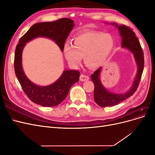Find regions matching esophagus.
<instances>
[{
  "instance_id": "1",
  "label": "esophagus",
  "mask_w": 155,
  "mask_h": 155,
  "mask_svg": "<svg viewBox=\"0 0 155 155\" xmlns=\"http://www.w3.org/2000/svg\"><path fill=\"white\" fill-rule=\"evenodd\" d=\"M79 79H80V80L81 81H86L88 80L89 77L87 76H85V75L81 74V76H80V78H79Z\"/></svg>"
}]
</instances>
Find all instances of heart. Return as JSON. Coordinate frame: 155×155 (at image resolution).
<instances>
[{"mask_svg":"<svg viewBox=\"0 0 155 155\" xmlns=\"http://www.w3.org/2000/svg\"><path fill=\"white\" fill-rule=\"evenodd\" d=\"M114 46L110 34L96 31H84L73 39V45H65L64 54L68 62L76 67L83 58L85 65L96 69L105 63Z\"/></svg>","mask_w":155,"mask_h":155,"instance_id":"b5f03b06","label":"heart"}]
</instances>
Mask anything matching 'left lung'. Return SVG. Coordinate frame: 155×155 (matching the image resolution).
Returning a JSON list of instances; mask_svg holds the SVG:
<instances>
[{
    "label": "left lung",
    "mask_w": 155,
    "mask_h": 155,
    "mask_svg": "<svg viewBox=\"0 0 155 155\" xmlns=\"http://www.w3.org/2000/svg\"><path fill=\"white\" fill-rule=\"evenodd\" d=\"M110 25L116 26L119 31L121 37V48L127 49L133 54L135 62L137 65V72L130 88L125 92L120 94L111 92L103 85L100 79L103 67H100L94 72L91 75V80L94 85V98L96 104L101 107L118 105L132 96L139 85L144 65L143 51L134 32L125 25H118L116 23H110Z\"/></svg>",
    "instance_id": "1"
}]
</instances>
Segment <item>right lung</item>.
<instances>
[{
    "label": "right lung",
    "mask_w": 155,
    "mask_h": 155,
    "mask_svg": "<svg viewBox=\"0 0 155 155\" xmlns=\"http://www.w3.org/2000/svg\"><path fill=\"white\" fill-rule=\"evenodd\" d=\"M74 26V22L63 18L54 22H39L33 25L18 41L14 59L15 75L27 96L35 104L43 107H54L67 96L70 88L79 81V72L64 70L57 81L49 85L40 86L31 81L25 74L22 65V51L26 44L37 37H45L54 41L63 51L65 41Z\"/></svg>",
    "instance_id": "add662e5"
}]
</instances>
